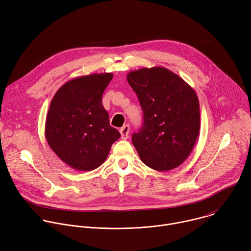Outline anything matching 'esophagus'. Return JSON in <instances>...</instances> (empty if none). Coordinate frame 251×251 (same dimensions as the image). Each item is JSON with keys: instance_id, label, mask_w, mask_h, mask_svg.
I'll return each mask as SVG.
<instances>
[{"instance_id": "obj_1", "label": "esophagus", "mask_w": 251, "mask_h": 251, "mask_svg": "<svg viewBox=\"0 0 251 251\" xmlns=\"http://www.w3.org/2000/svg\"><path fill=\"white\" fill-rule=\"evenodd\" d=\"M129 133H130V126L129 125H124L121 129H120V134H121V138L123 140L127 139L129 137Z\"/></svg>"}]
</instances>
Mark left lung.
Returning a JSON list of instances; mask_svg holds the SVG:
<instances>
[{"label": "left lung", "mask_w": 251, "mask_h": 251, "mask_svg": "<svg viewBox=\"0 0 251 251\" xmlns=\"http://www.w3.org/2000/svg\"><path fill=\"white\" fill-rule=\"evenodd\" d=\"M127 80L144 112L143 126L132 136L141 160L157 172L177 168L189 156L200 131L195 91L164 67L131 71Z\"/></svg>", "instance_id": "left-lung-1"}]
</instances>
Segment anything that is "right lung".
Masks as SVG:
<instances>
[{
	"instance_id": "add662e5",
	"label": "right lung",
	"mask_w": 251,
	"mask_h": 251,
	"mask_svg": "<svg viewBox=\"0 0 251 251\" xmlns=\"http://www.w3.org/2000/svg\"><path fill=\"white\" fill-rule=\"evenodd\" d=\"M112 73L75 77L54 95L45 121V138L70 168L94 171L107 158L120 133L109 124L102 95Z\"/></svg>"
}]
</instances>
